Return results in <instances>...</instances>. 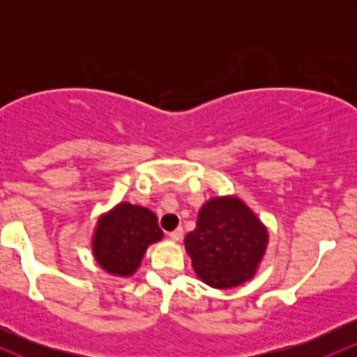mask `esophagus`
Listing matches in <instances>:
<instances>
[{
  "instance_id": "34e87169",
  "label": "esophagus",
  "mask_w": 357,
  "mask_h": 357,
  "mask_svg": "<svg viewBox=\"0 0 357 357\" xmlns=\"http://www.w3.org/2000/svg\"><path fill=\"white\" fill-rule=\"evenodd\" d=\"M169 238L173 241H179L183 238V228H176L174 231L169 233Z\"/></svg>"
}]
</instances>
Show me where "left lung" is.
Returning a JSON list of instances; mask_svg holds the SVG:
<instances>
[{
	"label": "left lung",
	"mask_w": 357,
	"mask_h": 357,
	"mask_svg": "<svg viewBox=\"0 0 357 357\" xmlns=\"http://www.w3.org/2000/svg\"><path fill=\"white\" fill-rule=\"evenodd\" d=\"M267 243V227L238 196L208 199L184 238L196 275L213 289H233L253 278Z\"/></svg>",
	"instance_id": "obj_1"
}]
</instances>
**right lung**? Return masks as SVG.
I'll list each match as a JSON object with an SVG mask.
<instances>
[{
    "instance_id": "add662e5",
    "label": "right lung",
    "mask_w": 357,
    "mask_h": 357,
    "mask_svg": "<svg viewBox=\"0 0 357 357\" xmlns=\"http://www.w3.org/2000/svg\"><path fill=\"white\" fill-rule=\"evenodd\" d=\"M162 238L158 216L139 204L119 203L104 213L92 236V253L105 272L130 277L141 267L149 245Z\"/></svg>"
}]
</instances>
